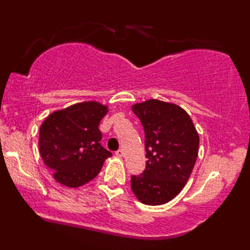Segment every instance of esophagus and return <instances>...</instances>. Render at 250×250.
<instances>
[{
  "label": "esophagus",
  "mask_w": 250,
  "mask_h": 250,
  "mask_svg": "<svg viewBox=\"0 0 250 250\" xmlns=\"http://www.w3.org/2000/svg\"><path fill=\"white\" fill-rule=\"evenodd\" d=\"M116 156L117 157H124L125 156V151H124V150H122V149H119L118 150V151H116Z\"/></svg>",
  "instance_id": "obj_1"
}]
</instances>
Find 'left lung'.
Masks as SVG:
<instances>
[{"label": "left lung", "instance_id": "left-lung-1", "mask_svg": "<svg viewBox=\"0 0 250 250\" xmlns=\"http://www.w3.org/2000/svg\"><path fill=\"white\" fill-rule=\"evenodd\" d=\"M145 129L146 169L131 177L140 203L164 205L186 186L199 150V136L189 114L175 104L150 99L132 105Z\"/></svg>", "mask_w": 250, "mask_h": 250}]
</instances>
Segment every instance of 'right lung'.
<instances>
[{
    "label": "right lung",
    "instance_id": "right-lung-1",
    "mask_svg": "<svg viewBox=\"0 0 250 250\" xmlns=\"http://www.w3.org/2000/svg\"><path fill=\"white\" fill-rule=\"evenodd\" d=\"M108 106L97 101L75 104L54 111L40 126L39 150L53 178L78 188L98 176L112 153L101 146L99 124Z\"/></svg>",
    "mask_w": 250,
    "mask_h": 250
}]
</instances>
